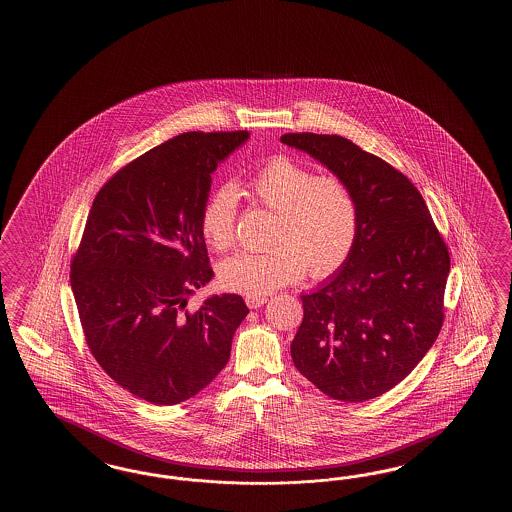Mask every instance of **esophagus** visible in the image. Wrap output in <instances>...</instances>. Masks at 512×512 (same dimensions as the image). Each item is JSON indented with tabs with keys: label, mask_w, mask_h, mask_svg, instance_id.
<instances>
[{
	"label": "esophagus",
	"mask_w": 512,
	"mask_h": 512,
	"mask_svg": "<svg viewBox=\"0 0 512 512\" xmlns=\"http://www.w3.org/2000/svg\"><path fill=\"white\" fill-rule=\"evenodd\" d=\"M245 302L251 309H258L261 305L267 304V296H247Z\"/></svg>",
	"instance_id": "obj_1"
}]
</instances>
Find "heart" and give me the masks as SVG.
<instances>
[{
    "label": "heart",
    "mask_w": 512,
    "mask_h": 512,
    "mask_svg": "<svg viewBox=\"0 0 512 512\" xmlns=\"http://www.w3.org/2000/svg\"><path fill=\"white\" fill-rule=\"evenodd\" d=\"M249 194L276 212L269 251H240L219 263V283L232 293L263 296L304 276L324 278L342 267L359 230V207L337 177H316L311 168L278 155L249 181ZM238 197L219 186L201 212V232L216 251L236 236Z\"/></svg>",
    "instance_id": "heart-1"
}]
</instances>
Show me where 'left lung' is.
Instances as JSON below:
<instances>
[{
	"label": "left lung",
	"instance_id": "obj_1",
	"mask_svg": "<svg viewBox=\"0 0 512 512\" xmlns=\"http://www.w3.org/2000/svg\"><path fill=\"white\" fill-rule=\"evenodd\" d=\"M348 185L359 207L353 251L315 291L291 342L296 370L320 392L364 403L392 390L443 326L445 241L410 179L340 135L285 133Z\"/></svg>",
	"mask_w": 512,
	"mask_h": 512
}]
</instances>
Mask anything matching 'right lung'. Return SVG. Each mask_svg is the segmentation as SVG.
<instances>
[{
  "mask_svg": "<svg viewBox=\"0 0 512 512\" xmlns=\"http://www.w3.org/2000/svg\"><path fill=\"white\" fill-rule=\"evenodd\" d=\"M249 131H188L142 153L100 188L71 263V289L100 368L144 401L172 406L194 397L229 362L249 307L240 294L205 287L201 232L212 174L249 141Z\"/></svg>",
  "mask_w": 512,
  "mask_h": 512,
  "instance_id": "right-lung-1",
  "label": "right lung"
}]
</instances>
